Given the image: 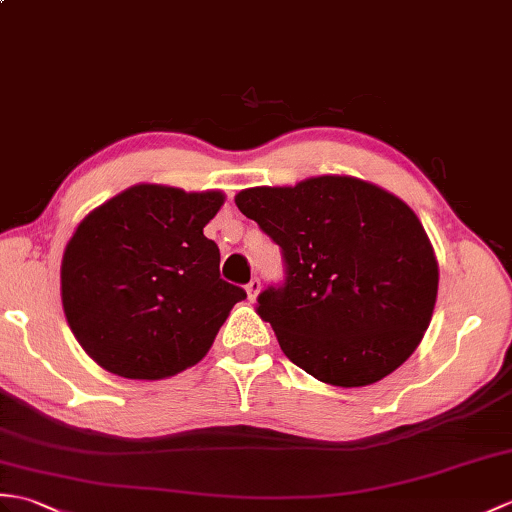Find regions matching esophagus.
<instances>
[{
  "label": "esophagus",
  "mask_w": 512,
  "mask_h": 512,
  "mask_svg": "<svg viewBox=\"0 0 512 512\" xmlns=\"http://www.w3.org/2000/svg\"><path fill=\"white\" fill-rule=\"evenodd\" d=\"M259 290H261V281L255 277V279H251L248 281V285H246V294H248V301H255L257 299V294H259Z\"/></svg>",
  "instance_id": "34e87169"
}]
</instances>
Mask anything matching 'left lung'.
Instances as JSON below:
<instances>
[{"instance_id": "obj_1", "label": "left lung", "mask_w": 512, "mask_h": 512, "mask_svg": "<svg viewBox=\"0 0 512 512\" xmlns=\"http://www.w3.org/2000/svg\"><path fill=\"white\" fill-rule=\"evenodd\" d=\"M279 244L285 281L257 296L281 351L340 388L375 384L406 362L430 327L438 261L406 202L353 176L235 196Z\"/></svg>"}]
</instances>
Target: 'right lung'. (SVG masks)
Instances as JSON below:
<instances>
[{
    "instance_id": "obj_1",
    "label": "right lung",
    "mask_w": 512,
    "mask_h": 512,
    "mask_svg": "<svg viewBox=\"0 0 512 512\" xmlns=\"http://www.w3.org/2000/svg\"><path fill=\"white\" fill-rule=\"evenodd\" d=\"M224 194L141 183L78 224L61 264L67 323L89 358L126 379L198 364L246 292L220 279L202 229Z\"/></svg>"
}]
</instances>
